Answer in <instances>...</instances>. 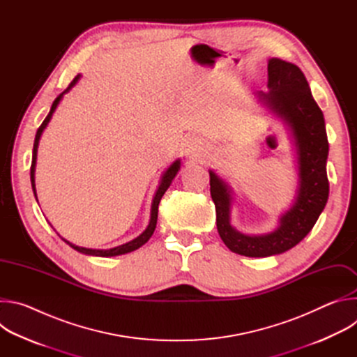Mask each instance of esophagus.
<instances>
[{"label": "esophagus", "instance_id": "1", "mask_svg": "<svg viewBox=\"0 0 357 357\" xmlns=\"http://www.w3.org/2000/svg\"><path fill=\"white\" fill-rule=\"evenodd\" d=\"M205 151V144H203L199 138L196 137H189L185 144H183V152L185 155L189 157V158H193V157H199L202 155V152Z\"/></svg>", "mask_w": 357, "mask_h": 357}]
</instances>
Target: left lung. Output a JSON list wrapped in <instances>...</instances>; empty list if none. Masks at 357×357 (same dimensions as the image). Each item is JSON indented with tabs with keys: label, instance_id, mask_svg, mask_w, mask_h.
<instances>
[{
	"label": "left lung",
	"instance_id": "8db88e82",
	"mask_svg": "<svg viewBox=\"0 0 357 357\" xmlns=\"http://www.w3.org/2000/svg\"><path fill=\"white\" fill-rule=\"evenodd\" d=\"M267 87V93L256 94L257 100L287 126L298 175L294 200L280 215L277 227L264 234L238 231L231 225L234 192L223 178L209 169L218 231L230 251L245 257L277 256L295 247L312 230L329 196L326 175L329 144L325 119L307 79L296 65L271 58L268 59Z\"/></svg>",
	"mask_w": 357,
	"mask_h": 357
}]
</instances>
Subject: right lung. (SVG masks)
I'll return each instance as SVG.
<instances>
[{"label": "right lung", "instance_id": "right-lung-1", "mask_svg": "<svg viewBox=\"0 0 357 357\" xmlns=\"http://www.w3.org/2000/svg\"><path fill=\"white\" fill-rule=\"evenodd\" d=\"M80 77H82V75H77V76L72 80V83L69 84V87H68L65 91H62V93L55 98L52 107H50L49 114L46 116V119L43 120V123L40 124V127H39L38 131H36L35 141H33V151H32V164H31V185H32V190H33V195H35L36 202H38V196H36V186H35V168H36V155H38L39 139H40V137H42V132H43L45 128L47 127L50 119H52V116H54L56 107L59 106L61 100L63 98V96H65L66 93H69V91L72 90L73 86H76V83L80 80ZM179 169H181V160L178 158V160H175V161L164 171V174L161 175V179H160L158 188H157V190H155V195H154V197H152L149 223H148L146 229H145L138 237L132 238L131 241H128V243H126V244H121V245H117V247H113V248H107V250H97V248L79 247V245H76V244L68 241L66 238H63L59 233H58V236H59L66 244H69L72 248H75L76 251H79V252H82V254H86V256H94V257H114V256H121V254H127V252H131V251L139 248L141 245H144V244L151 238L152 234H154V230H155V227H157L158 205H160V202H161V197L164 196V193L167 192V189L171 186V183H172V181H174V178L176 176V174H178Z\"/></svg>", "mask_w": 357, "mask_h": 357}]
</instances>
